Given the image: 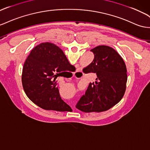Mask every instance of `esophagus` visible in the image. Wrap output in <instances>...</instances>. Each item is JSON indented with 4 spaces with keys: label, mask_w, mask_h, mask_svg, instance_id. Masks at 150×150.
Segmentation results:
<instances>
[{
    "label": "esophagus",
    "mask_w": 150,
    "mask_h": 150,
    "mask_svg": "<svg viewBox=\"0 0 150 150\" xmlns=\"http://www.w3.org/2000/svg\"><path fill=\"white\" fill-rule=\"evenodd\" d=\"M79 72H80V71H79Z\"/></svg>",
    "instance_id": "34e87169"
}]
</instances>
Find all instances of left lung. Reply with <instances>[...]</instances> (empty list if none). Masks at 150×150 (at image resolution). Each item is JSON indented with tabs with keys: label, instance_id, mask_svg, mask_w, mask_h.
Returning <instances> with one entry per match:
<instances>
[{
	"label": "left lung",
	"instance_id": "obj_1",
	"mask_svg": "<svg viewBox=\"0 0 150 150\" xmlns=\"http://www.w3.org/2000/svg\"><path fill=\"white\" fill-rule=\"evenodd\" d=\"M93 62L84 67L86 73H96L95 83H90L76 107L84 112L106 111L118 103L126 89L127 69L114 48L100 45L93 48Z\"/></svg>",
	"mask_w": 150,
	"mask_h": 150
}]
</instances>
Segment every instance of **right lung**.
<instances>
[{
  "instance_id": "right-lung-1",
  "label": "right lung",
  "mask_w": 150,
  "mask_h": 150,
  "mask_svg": "<svg viewBox=\"0 0 150 150\" xmlns=\"http://www.w3.org/2000/svg\"><path fill=\"white\" fill-rule=\"evenodd\" d=\"M71 66L59 47L49 42L39 44L31 51L23 66L22 84L26 95L45 110L67 111L70 107L60 98L55 79Z\"/></svg>"
}]
</instances>
